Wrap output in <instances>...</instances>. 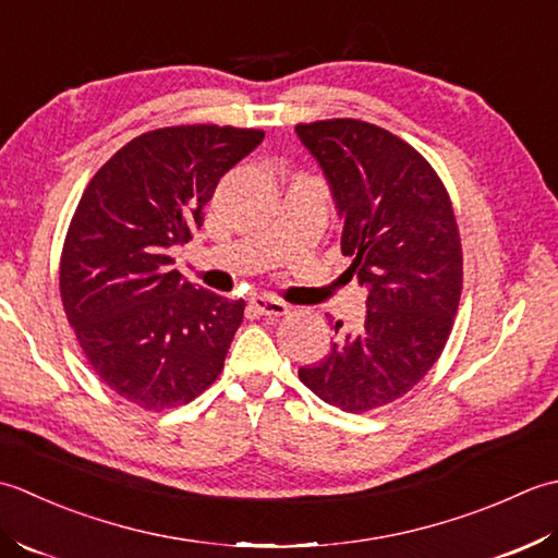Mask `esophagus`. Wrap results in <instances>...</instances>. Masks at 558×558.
Here are the masks:
<instances>
[{
	"label": "esophagus",
	"instance_id": "1",
	"mask_svg": "<svg viewBox=\"0 0 558 558\" xmlns=\"http://www.w3.org/2000/svg\"><path fill=\"white\" fill-rule=\"evenodd\" d=\"M250 303H253V308L259 313V315H267V317H281L289 313V305L283 301H277V299H269V295H253L250 299Z\"/></svg>",
	"mask_w": 558,
	"mask_h": 558
}]
</instances>
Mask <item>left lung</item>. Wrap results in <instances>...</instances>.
<instances>
[{"mask_svg": "<svg viewBox=\"0 0 558 558\" xmlns=\"http://www.w3.org/2000/svg\"><path fill=\"white\" fill-rule=\"evenodd\" d=\"M342 221L366 320L299 378L323 402L368 412L407 395L438 361L462 291V247L436 170L400 136L361 120L295 124ZM337 323L335 335H339Z\"/></svg>", "mask_w": 558, "mask_h": 558, "instance_id": "8db88e82", "label": "left lung"}]
</instances>
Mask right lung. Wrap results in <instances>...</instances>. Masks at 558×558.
Segmentation results:
<instances>
[{
    "label": "right lung",
    "instance_id": "obj_1",
    "mask_svg": "<svg viewBox=\"0 0 558 558\" xmlns=\"http://www.w3.org/2000/svg\"><path fill=\"white\" fill-rule=\"evenodd\" d=\"M263 140L216 124L154 130L84 190L62 250V305L90 368L124 400L161 412L219 378L245 301L190 283L168 253L192 241L219 178Z\"/></svg>",
    "mask_w": 558,
    "mask_h": 558
}]
</instances>
